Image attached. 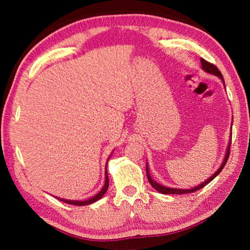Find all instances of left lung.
Returning <instances> with one entry per match:
<instances>
[{
	"label": "left lung",
	"mask_w": 250,
	"mask_h": 250,
	"mask_svg": "<svg viewBox=\"0 0 250 250\" xmlns=\"http://www.w3.org/2000/svg\"><path fill=\"white\" fill-rule=\"evenodd\" d=\"M201 64H202V68H203V70L204 71H206V73H208V74H211V75H215V76H217V77H219L221 78L222 80H223V83H224V78H223V75H222V73L221 71L218 70V68L215 65H213V64H210V62H206L205 59H203V58H201ZM224 86H225V83H224ZM231 141V140H230ZM230 150V142H229V145H228V147H227V150H226V154H225V158H224V161H223V163H222V166L219 167V168L218 170L214 173L213 175H211L210 177H208V179H207L206 181H204L203 182V183H201L200 185H197V186H195V188H188V189H181V188H167V186H163V185H161V184H159V183H156V182L154 181V180H152V177H151V174H150V172H149V167H147V163H146V176H147V180H149V182H150V184L153 186V188H155L156 191L158 192H160V193H162V194H177V195H180V194H188V193H193V192H195V191H198V189H201L202 188H204V186L206 185V184H208L209 182H211L213 181L215 177H216L219 173H221V171L223 170L224 168V167H225V164H226V162H227V160H228V156H229V151Z\"/></svg>",
	"instance_id": "obj_1"
}]
</instances>
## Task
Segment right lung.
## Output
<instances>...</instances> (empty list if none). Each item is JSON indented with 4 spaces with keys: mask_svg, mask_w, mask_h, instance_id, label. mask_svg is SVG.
<instances>
[{
    "mask_svg": "<svg viewBox=\"0 0 250 250\" xmlns=\"http://www.w3.org/2000/svg\"><path fill=\"white\" fill-rule=\"evenodd\" d=\"M110 158V156H109ZM104 176H105V181H104V188L101 191L96 194L95 196L90 197L89 200H86V201H70V200H65V198H59L57 197L59 201L64 202V203H67V204H71V205H77V206H84V205H89V204H92V203L97 202L98 200H100L101 197H103L104 195V193L107 192V189L109 188V177H108V172H107V167H105V172H104Z\"/></svg>",
    "mask_w": 250,
    "mask_h": 250,
    "instance_id": "add662e5",
    "label": "right lung"
}]
</instances>
